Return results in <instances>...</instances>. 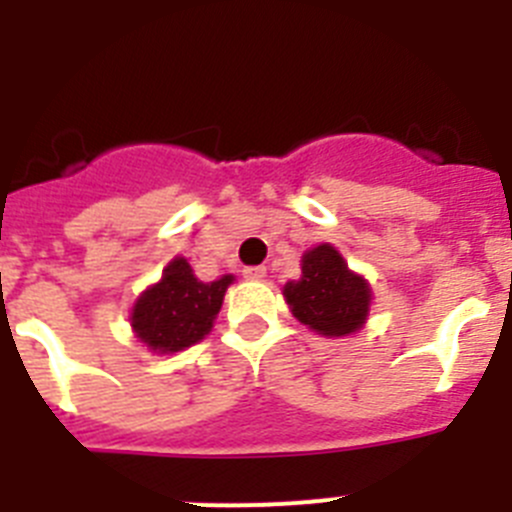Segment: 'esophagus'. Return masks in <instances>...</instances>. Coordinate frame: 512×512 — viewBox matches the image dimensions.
I'll list each match as a JSON object with an SVG mask.
<instances>
[{
    "instance_id": "1",
    "label": "esophagus",
    "mask_w": 512,
    "mask_h": 512,
    "mask_svg": "<svg viewBox=\"0 0 512 512\" xmlns=\"http://www.w3.org/2000/svg\"><path fill=\"white\" fill-rule=\"evenodd\" d=\"M246 279H264L266 277V266H246L243 269Z\"/></svg>"
}]
</instances>
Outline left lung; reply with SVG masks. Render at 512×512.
Wrapping results in <instances>:
<instances>
[{
    "label": "left lung",
    "instance_id": "8db88e82",
    "mask_svg": "<svg viewBox=\"0 0 512 512\" xmlns=\"http://www.w3.org/2000/svg\"><path fill=\"white\" fill-rule=\"evenodd\" d=\"M284 297L300 323L323 336H348L364 325L372 292L348 271L341 253L323 243L302 256V277L284 284Z\"/></svg>",
    "mask_w": 512,
    "mask_h": 512
}]
</instances>
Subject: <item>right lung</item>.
Listing matches in <instances>:
<instances>
[{
    "label": "right lung",
    "mask_w": 512,
    "mask_h": 512,
    "mask_svg": "<svg viewBox=\"0 0 512 512\" xmlns=\"http://www.w3.org/2000/svg\"><path fill=\"white\" fill-rule=\"evenodd\" d=\"M233 277L200 282L187 259H174L161 282L146 289L133 307V330L158 354H174L210 333Z\"/></svg>",
    "instance_id": "right-lung-1"
}]
</instances>
